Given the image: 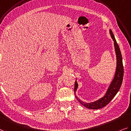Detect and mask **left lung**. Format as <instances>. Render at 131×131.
<instances>
[{"mask_svg":"<svg viewBox=\"0 0 131 131\" xmlns=\"http://www.w3.org/2000/svg\"><path fill=\"white\" fill-rule=\"evenodd\" d=\"M110 33L111 36L112 40L114 41V47L115 53L116 56V68L115 74L114 79L112 80L111 83L108 87L106 94L103 97L100 98L96 101L90 102V103H85L80 100L75 95V92L77 91L78 88V84L77 81L75 82L74 85V94L77 100L80 102V103L84 105L85 107L91 110H97L100 109L104 107L107 104L110 102L113 99L114 97L116 95L117 92L119 91L121 86L122 85V80L124 77V67L122 63V58L121 53L119 47L113 35V33L111 30H110Z\"/></svg>","mask_w":131,"mask_h":131,"instance_id":"1","label":"left lung"}]
</instances>
